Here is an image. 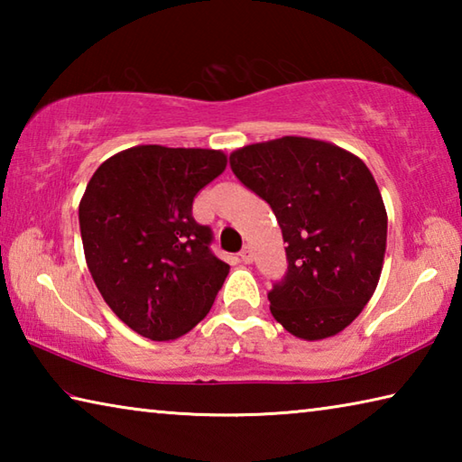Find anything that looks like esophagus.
<instances>
[{
    "label": "esophagus",
    "instance_id": "esophagus-1",
    "mask_svg": "<svg viewBox=\"0 0 462 462\" xmlns=\"http://www.w3.org/2000/svg\"><path fill=\"white\" fill-rule=\"evenodd\" d=\"M240 261H242V263H246V264L253 263V246H250V245H245V248L240 250Z\"/></svg>",
    "mask_w": 462,
    "mask_h": 462
}]
</instances>
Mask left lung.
Masks as SVG:
<instances>
[{
    "mask_svg": "<svg viewBox=\"0 0 462 462\" xmlns=\"http://www.w3.org/2000/svg\"><path fill=\"white\" fill-rule=\"evenodd\" d=\"M240 183L269 203L287 242V273L269 291L271 314L303 340L342 332L377 289L387 212L353 152L283 136L230 154Z\"/></svg>",
    "mask_w": 462,
    "mask_h": 462,
    "instance_id": "8db88e82",
    "label": "left lung"
}]
</instances>
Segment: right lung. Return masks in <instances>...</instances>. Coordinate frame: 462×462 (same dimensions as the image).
Masks as SVG:
<instances>
[{
  "mask_svg": "<svg viewBox=\"0 0 462 462\" xmlns=\"http://www.w3.org/2000/svg\"><path fill=\"white\" fill-rule=\"evenodd\" d=\"M212 148L132 146L109 156L79 203L85 261L101 297L132 330L175 340L212 310L230 267L193 220V198L226 169Z\"/></svg>",
  "mask_w": 462,
  "mask_h": 462,
  "instance_id": "add662e5",
  "label": "right lung"
}]
</instances>
